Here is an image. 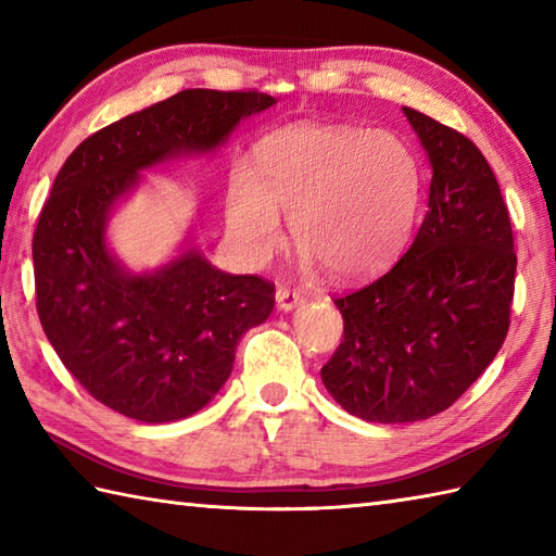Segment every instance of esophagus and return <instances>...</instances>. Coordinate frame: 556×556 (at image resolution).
Segmentation results:
<instances>
[{
	"label": "esophagus",
	"mask_w": 556,
	"mask_h": 556,
	"mask_svg": "<svg viewBox=\"0 0 556 556\" xmlns=\"http://www.w3.org/2000/svg\"><path fill=\"white\" fill-rule=\"evenodd\" d=\"M303 303H305L303 293L296 291V289H279V291H277V305H279V311L289 313V311H293V308H299V305H303Z\"/></svg>",
	"instance_id": "esophagus-1"
}]
</instances>
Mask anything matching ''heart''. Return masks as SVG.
I'll list each match as a JSON object with an SVG mask.
<instances>
[{
    "instance_id": "1",
    "label": "heart",
    "mask_w": 556,
    "mask_h": 556,
    "mask_svg": "<svg viewBox=\"0 0 556 556\" xmlns=\"http://www.w3.org/2000/svg\"><path fill=\"white\" fill-rule=\"evenodd\" d=\"M420 198V164L404 138L356 126L301 124L267 136L255 176L231 174L227 224L253 260L285 243V217L308 263L361 279L404 251Z\"/></svg>"
}]
</instances>
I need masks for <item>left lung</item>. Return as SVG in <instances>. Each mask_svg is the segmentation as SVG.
Wrapping results in <instances>:
<instances>
[{"label": "left lung", "mask_w": 556, "mask_h": 556, "mask_svg": "<svg viewBox=\"0 0 556 556\" xmlns=\"http://www.w3.org/2000/svg\"><path fill=\"white\" fill-rule=\"evenodd\" d=\"M428 152V212L399 263L337 296L344 341L323 368L337 404L370 422L446 410L509 332L516 253L509 210L473 140L404 108Z\"/></svg>", "instance_id": "8db88e82"}]
</instances>
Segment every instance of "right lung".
<instances>
[{
  "instance_id": "add662e5",
  "label": "right lung",
  "mask_w": 556,
  "mask_h": 556,
  "mask_svg": "<svg viewBox=\"0 0 556 556\" xmlns=\"http://www.w3.org/2000/svg\"><path fill=\"white\" fill-rule=\"evenodd\" d=\"M275 102L257 90H181L83 140L56 174L33 233L35 305L66 370L126 418L172 422L207 406L241 337L275 308V285L217 269L191 241L138 275L110 251L112 210L140 172L217 150Z\"/></svg>"
}]
</instances>
